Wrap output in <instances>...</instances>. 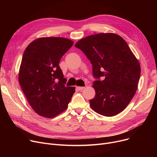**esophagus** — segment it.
<instances>
[{
    "label": "esophagus",
    "instance_id": "34e87169",
    "mask_svg": "<svg viewBox=\"0 0 157 157\" xmlns=\"http://www.w3.org/2000/svg\"><path fill=\"white\" fill-rule=\"evenodd\" d=\"M76 88L78 90H83L85 88V87L84 86H76Z\"/></svg>",
    "mask_w": 157,
    "mask_h": 157
}]
</instances>
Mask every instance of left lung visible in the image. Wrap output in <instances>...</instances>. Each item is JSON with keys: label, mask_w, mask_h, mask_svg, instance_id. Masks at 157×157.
Segmentation results:
<instances>
[{"label": "left lung", "mask_w": 157, "mask_h": 157, "mask_svg": "<svg viewBox=\"0 0 157 157\" xmlns=\"http://www.w3.org/2000/svg\"><path fill=\"white\" fill-rule=\"evenodd\" d=\"M75 47L90 60L97 79L91 108L105 117L123 111L134 96L141 75L139 62L126 41L113 33H100L80 39Z\"/></svg>", "instance_id": "obj_1"}]
</instances>
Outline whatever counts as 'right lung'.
I'll list each match as a JSON object with an SVG mask.
<instances>
[{"instance_id":"obj_1","label":"right lung","mask_w":157,"mask_h":157,"mask_svg":"<svg viewBox=\"0 0 157 157\" xmlns=\"http://www.w3.org/2000/svg\"><path fill=\"white\" fill-rule=\"evenodd\" d=\"M73 44L63 37H40L23 53L18 81L32 108L41 117L52 118L64 111L75 92V87L65 86L59 66Z\"/></svg>"}]
</instances>
